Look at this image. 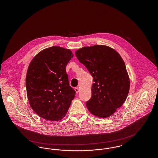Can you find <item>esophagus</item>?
Wrapping results in <instances>:
<instances>
[{
  "mask_svg": "<svg viewBox=\"0 0 158 158\" xmlns=\"http://www.w3.org/2000/svg\"><path fill=\"white\" fill-rule=\"evenodd\" d=\"M75 90L76 93V94H78V92H79V88L76 87V88H75Z\"/></svg>",
  "mask_w": 158,
  "mask_h": 158,
  "instance_id": "esophagus-1",
  "label": "esophagus"
}]
</instances>
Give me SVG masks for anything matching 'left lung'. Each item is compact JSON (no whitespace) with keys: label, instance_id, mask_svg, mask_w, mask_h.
<instances>
[{"label":"left lung","instance_id":"left-lung-1","mask_svg":"<svg viewBox=\"0 0 158 158\" xmlns=\"http://www.w3.org/2000/svg\"><path fill=\"white\" fill-rule=\"evenodd\" d=\"M75 55L93 77L92 96L86 102L88 110L98 117L110 116L123 105L129 92L124 61L116 51L105 45L85 47Z\"/></svg>","mask_w":158,"mask_h":158}]
</instances>
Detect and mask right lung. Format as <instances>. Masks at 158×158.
Returning a JSON list of instances; mask_svg holds the SVG:
<instances>
[{
  "label": "right lung",
  "mask_w": 158,
  "mask_h": 158,
  "mask_svg": "<svg viewBox=\"0 0 158 158\" xmlns=\"http://www.w3.org/2000/svg\"><path fill=\"white\" fill-rule=\"evenodd\" d=\"M73 56L70 50L53 46L40 52L29 65L26 76L28 99L32 109L45 120H61L75 97L66 71Z\"/></svg>",
  "instance_id": "obj_1"
}]
</instances>
